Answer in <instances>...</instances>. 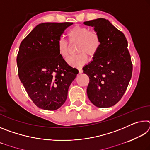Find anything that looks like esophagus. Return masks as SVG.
<instances>
[{
	"label": "esophagus",
	"mask_w": 150,
	"mask_h": 150,
	"mask_svg": "<svg viewBox=\"0 0 150 150\" xmlns=\"http://www.w3.org/2000/svg\"><path fill=\"white\" fill-rule=\"evenodd\" d=\"M78 70H79V73H83V69H82V68H78Z\"/></svg>",
	"instance_id": "1"
}]
</instances>
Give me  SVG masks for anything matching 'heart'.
I'll return each instance as SVG.
<instances>
[{
    "mask_svg": "<svg viewBox=\"0 0 150 150\" xmlns=\"http://www.w3.org/2000/svg\"><path fill=\"white\" fill-rule=\"evenodd\" d=\"M67 35L71 44H77L76 51L79 54L67 59V63L73 67H82L87 62V55L94 57L100 49L101 38L95 30H89L87 27L77 25L68 32ZM69 49L70 44L67 40L59 39L57 50L61 56L67 59L69 55Z\"/></svg>",
    "mask_w": 150,
    "mask_h": 150,
    "instance_id": "1",
    "label": "heart"
}]
</instances>
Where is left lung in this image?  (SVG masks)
I'll use <instances>...</instances> for the list:
<instances>
[{"mask_svg":"<svg viewBox=\"0 0 150 150\" xmlns=\"http://www.w3.org/2000/svg\"><path fill=\"white\" fill-rule=\"evenodd\" d=\"M84 24L95 27L101 38L100 47L93 61L83 68L89 77L88 97L98 108L110 107L122 97L132 74L128 42L108 20L98 18Z\"/></svg>","mask_w":150,"mask_h":150,"instance_id":"1","label":"left lung"}]
</instances>
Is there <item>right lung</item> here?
Here are the masks:
<instances>
[{
	"mask_svg": "<svg viewBox=\"0 0 150 150\" xmlns=\"http://www.w3.org/2000/svg\"><path fill=\"white\" fill-rule=\"evenodd\" d=\"M72 22H45L35 26L22 40L17 55L20 80L38 107L55 110L67 97L78 70L59 54L57 42Z\"/></svg>",
	"mask_w": 150,
	"mask_h": 150,
	"instance_id": "add662e5",
	"label": "right lung"
}]
</instances>
